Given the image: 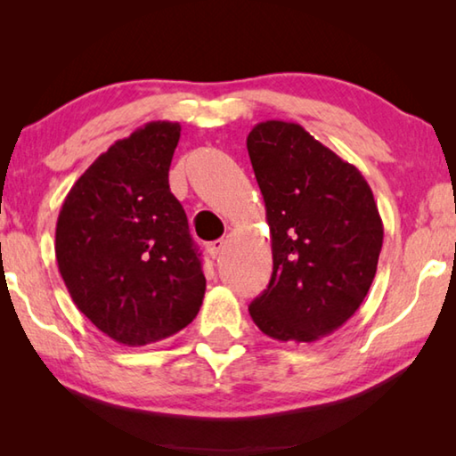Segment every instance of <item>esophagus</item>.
I'll return each mask as SVG.
<instances>
[{
    "label": "esophagus",
    "instance_id": "34e87169",
    "mask_svg": "<svg viewBox=\"0 0 456 456\" xmlns=\"http://www.w3.org/2000/svg\"><path fill=\"white\" fill-rule=\"evenodd\" d=\"M223 249H225V241H223V239H217V241H211L209 245H207V251L211 253V257L221 256Z\"/></svg>",
    "mask_w": 456,
    "mask_h": 456
}]
</instances>
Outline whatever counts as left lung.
Instances as JSON below:
<instances>
[{
  "instance_id": "obj_1",
  "label": "left lung",
  "mask_w": 456,
  "mask_h": 456,
  "mask_svg": "<svg viewBox=\"0 0 456 456\" xmlns=\"http://www.w3.org/2000/svg\"><path fill=\"white\" fill-rule=\"evenodd\" d=\"M247 151L273 253L251 320L280 342H315L356 314L374 281L384 227L372 189L296 122H259Z\"/></svg>"
}]
</instances>
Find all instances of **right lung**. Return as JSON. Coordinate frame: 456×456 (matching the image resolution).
<instances>
[{
	"mask_svg": "<svg viewBox=\"0 0 456 456\" xmlns=\"http://www.w3.org/2000/svg\"><path fill=\"white\" fill-rule=\"evenodd\" d=\"M181 125L152 120L100 154L61 205L56 261L76 307L114 342L146 346L197 318L200 253L168 187Z\"/></svg>",
	"mask_w": 456,
	"mask_h": 456,
	"instance_id": "obj_1",
	"label": "right lung"
}]
</instances>
